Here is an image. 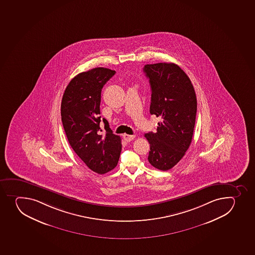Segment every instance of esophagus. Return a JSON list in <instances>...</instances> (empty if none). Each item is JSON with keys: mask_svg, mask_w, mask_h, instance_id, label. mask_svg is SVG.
Returning a JSON list of instances; mask_svg holds the SVG:
<instances>
[{"mask_svg": "<svg viewBox=\"0 0 255 255\" xmlns=\"http://www.w3.org/2000/svg\"><path fill=\"white\" fill-rule=\"evenodd\" d=\"M124 137L125 140L127 141V142H129V141L133 140V138H135V135H129V134H124L123 135Z\"/></svg>", "mask_w": 255, "mask_h": 255, "instance_id": "34e87169", "label": "esophagus"}]
</instances>
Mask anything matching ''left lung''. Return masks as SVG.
<instances>
[{
    "label": "left lung",
    "instance_id": "obj_1",
    "mask_svg": "<svg viewBox=\"0 0 255 255\" xmlns=\"http://www.w3.org/2000/svg\"><path fill=\"white\" fill-rule=\"evenodd\" d=\"M143 72L152 92L149 112L161 118L157 131L144 134L150 144L148 160L167 171L182 159L192 143L197 97L190 78L175 63L146 64Z\"/></svg>",
    "mask_w": 255,
    "mask_h": 255
}]
</instances>
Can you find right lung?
Here are the masks:
<instances>
[{
  "instance_id": "1",
  "label": "right lung",
  "mask_w": 255,
  "mask_h": 255,
  "mask_svg": "<svg viewBox=\"0 0 255 255\" xmlns=\"http://www.w3.org/2000/svg\"><path fill=\"white\" fill-rule=\"evenodd\" d=\"M109 68H95L79 73L63 93L61 117L68 142L91 170L104 174L116 167L122 151V139L103 118L100 127L101 94L103 86L115 75Z\"/></svg>"
}]
</instances>
